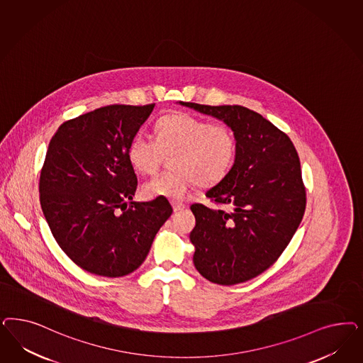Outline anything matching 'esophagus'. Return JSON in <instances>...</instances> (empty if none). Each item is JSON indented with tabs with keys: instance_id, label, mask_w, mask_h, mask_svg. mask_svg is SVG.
I'll return each mask as SVG.
<instances>
[{
	"instance_id": "34e87169",
	"label": "esophagus",
	"mask_w": 363,
	"mask_h": 363,
	"mask_svg": "<svg viewBox=\"0 0 363 363\" xmlns=\"http://www.w3.org/2000/svg\"><path fill=\"white\" fill-rule=\"evenodd\" d=\"M171 204H172V208H174L175 212L186 208V204H183V203H180V201H171Z\"/></svg>"
}]
</instances>
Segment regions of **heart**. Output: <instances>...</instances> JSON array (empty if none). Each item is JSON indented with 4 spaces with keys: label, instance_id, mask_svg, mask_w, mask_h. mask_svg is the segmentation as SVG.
<instances>
[{
    "label": "heart",
    "instance_id": "b5f03b06",
    "mask_svg": "<svg viewBox=\"0 0 363 363\" xmlns=\"http://www.w3.org/2000/svg\"><path fill=\"white\" fill-rule=\"evenodd\" d=\"M155 133V139L136 133L127 151L129 164L140 174H153L163 163L164 155H171L172 169L141 186V195L147 199H183L192 184L216 186L234 167L238 138L227 124L175 112L157 120Z\"/></svg>",
    "mask_w": 363,
    "mask_h": 363
}]
</instances>
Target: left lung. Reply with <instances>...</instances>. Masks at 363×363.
<instances>
[{
  "mask_svg": "<svg viewBox=\"0 0 363 363\" xmlns=\"http://www.w3.org/2000/svg\"><path fill=\"white\" fill-rule=\"evenodd\" d=\"M180 104L223 120L238 138L233 169L206 192L215 206H191L194 264L216 284L250 281L278 260L302 222L306 188L298 152L284 132L246 106Z\"/></svg>",
  "mask_w": 363,
  "mask_h": 363,
  "instance_id": "obj_1",
  "label": "left lung"
}]
</instances>
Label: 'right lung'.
<instances>
[{
	"instance_id": "right-lung-1",
	"label": "right lung",
	"mask_w": 363,
	"mask_h": 363,
	"mask_svg": "<svg viewBox=\"0 0 363 363\" xmlns=\"http://www.w3.org/2000/svg\"><path fill=\"white\" fill-rule=\"evenodd\" d=\"M153 106H101L62 123L49 143L41 208L61 250L94 275L139 269L172 213L165 198L132 201L138 177L127 151Z\"/></svg>"
}]
</instances>
